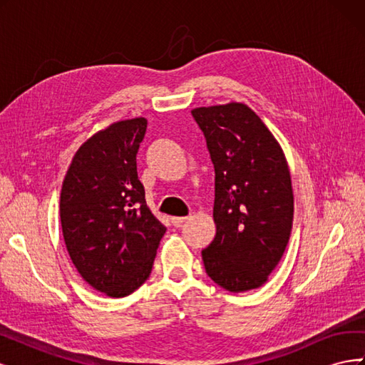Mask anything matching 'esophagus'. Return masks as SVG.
I'll return each instance as SVG.
<instances>
[{"label":"esophagus","mask_w":365,"mask_h":365,"mask_svg":"<svg viewBox=\"0 0 365 365\" xmlns=\"http://www.w3.org/2000/svg\"><path fill=\"white\" fill-rule=\"evenodd\" d=\"M189 219L187 216H181V217H172V224L175 225V227H181L185 220Z\"/></svg>","instance_id":"34e87169"}]
</instances>
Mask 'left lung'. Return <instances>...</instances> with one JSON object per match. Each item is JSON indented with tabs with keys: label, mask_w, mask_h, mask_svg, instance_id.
<instances>
[{
	"label": "left lung",
	"mask_w": 365,
	"mask_h": 365,
	"mask_svg": "<svg viewBox=\"0 0 365 365\" xmlns=\"http://www.w3.org/2000/svg\"><path fill=\"white\" fill-rule=\"evenodd\" d=\"M215 165V240L202 251L205 272L220 288H260L289 242L294 219L284 153L244 103L195 108Z\"/></svg>",
	"instance_id": "obj_1"
}]
</instances>
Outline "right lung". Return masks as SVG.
Returning a JSON list of instances; mask_svg holds the SVG:
<instances>
[{
	"mask_svg": "<svg viewBox=\"0 0 365 365\" xmlns=\"http://www.w3.org/2000/svg\"><path fill=\"white\" fill-rule=\"evenodd\" d=\"M148 120H121L76 152L61 190V225L82 279L108 297H126L148 280L165 227L146 204L137 152Z\"/></svg>",
	"mask_w": 365,
	"mask_h": 365,
	"instance_id": "add662e5",
	"label": "right lung"
}]
</instances>
